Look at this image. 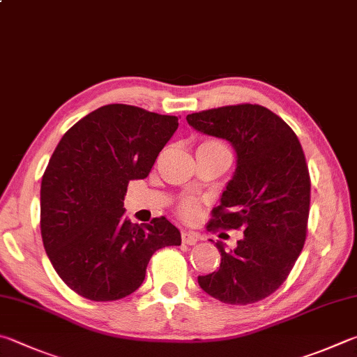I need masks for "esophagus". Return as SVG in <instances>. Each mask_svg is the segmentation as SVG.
<instances>
[{
    "instance_id": "obj_1",
    "label": "esophagus",
    "mask_w": 357,
    "mask_h": 357,
    "mask_svg": "<svg viewBox=\"0 0 357 357\" xmlns=\"http://www.w3.org/2000/svg\"><path fill=\"white\" fill-rule=\"evenodd\" d=\"M198 234L192 231H183V243L185 245H195L198 242Z\"/></svg>"
}]
</instances>
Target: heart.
Returning <instances> with one entry per match:
<instances>
[{
  "label": "heart",
  "instance_id": "1",
  "mask_svg": "<svg viewBox=\"0 0 357 357\" xmlns=\"http://www.w3.org/2000/svg\"><path fill=\"white\" fill-rule=\"evenodd\" d=\"M203 145H206V146H215V148H225L223 145L217 144V142H204ZM181 211H183L184 217H187V218H192V217H195V215H197V212H198V204H197L195 201H193V199H189V201H185V203L183 204V207H181Z\"/></svg>",
  "mask_w": 357,
  "mask_h": 357
}]
</instances>
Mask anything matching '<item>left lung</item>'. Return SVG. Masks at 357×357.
I'll list each match as a JSON object with an SVG mask.
<instances>
[{
    "label": "left lung",
    "mask_w": 357,
    "mask_h": 357,
    "mask_svg": "<svg viewBox=\"0 0 357 357\" xmlns=\"http://www.w3.org/2000/svg\"><path fill=\"white\" fill-rule=\"evenodd\" d=\"M187 123L234 150L236 170L209 228L243 231L234 248L215 242L222 262L198 276L199 287L226 304L261 301L286 281L306 241L310 179L300 140L259 105L209 109L187 115Z\"/></svg>",
    "instance_id": "8db88e82"
}]
</instances>
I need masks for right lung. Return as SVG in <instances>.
<instances>
[{"label":"right lung","mask_w":357,"mask_h":357,"mask_svg":"<svg viewBox=\"0 0 357 357\" xmlns=\"http://www.w3.org/2000/svg\"><path fill=\"white\" fill-rule=\"evenodd\" d=\"M178 116L107 105L63 134L43 173L40 231L57 275L87 300L115 301L145 280L151 256L181 245L165 217H125L128 184L145 179L178 129Z\"/></svg>","instance_id":"right-lung-1"}]
</instances>
